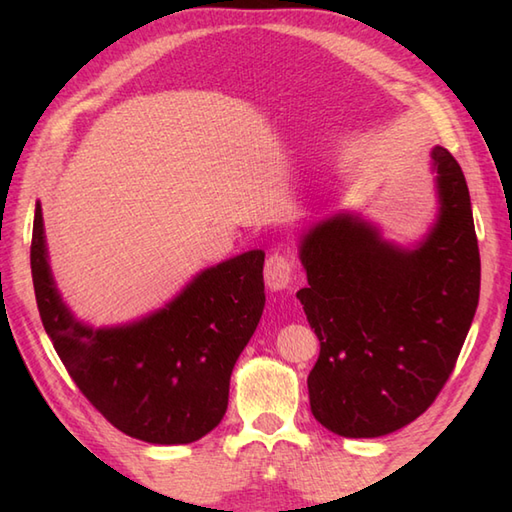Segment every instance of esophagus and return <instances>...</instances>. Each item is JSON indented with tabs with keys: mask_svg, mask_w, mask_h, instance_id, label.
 <instances>
[{
	"mask_svg": "<svg viewBox=\"0 0 512 512\" xmlns=\"http://www.w3.org/2000/svg\"><path fill=\"white\" fill-rule=\"evenodd\" d=\"M264 277H266V286L270 290H286L292 281V262L281 253L268 255Z\"/></svg>",
	"mask_w": 512,
	"mask_h": 512,
	"instance_id": "34e87169",
	"label": "esophagus"
}]
</instances>
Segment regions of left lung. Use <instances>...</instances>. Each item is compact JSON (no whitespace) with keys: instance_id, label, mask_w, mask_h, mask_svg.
Returning a JSON list of instances; mask_svg holds the SVG:
<instances>
[{"instance_id":"obj_1","label":"left lung","mask_w":512,"mask_h":512,"mask_svg":"<svg viewBox=\"0 0 512 512\" xmlns=\"http://www.w3.org/2000/svg\"><path fill=\"white\" fill-rule=\"evenodd\" d=\"M440 215L413 250L391 246L354 215L301 242L308 288L297 292L321 352L310 409L343 438H378L427 411L458 363L480 301V248L469 187L447 149L431 151Z\"/></svg>"}]
</instances>
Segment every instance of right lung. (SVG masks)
Wrapping results in <instances>:
<instances>
[{
    "label": "right lung",
    "mask_w": 512,
    "mask_h": 512,
    "mask_svg": "<svg viewBox=\"0 0 512 512\" xmlns=\"http://www.w3.org/2000/svg\"><path fill=\"white\" fill-rule=\"evenodd\" d=\"M43 328L81 394L118 431L151 444H189L226 413L237 356L264 312V253L206 268L167 308L123 328L72 319L50 275L41 206L30 244Z\"/></svg>",
    "instance_id": "obj_1"
}]
</instances>
